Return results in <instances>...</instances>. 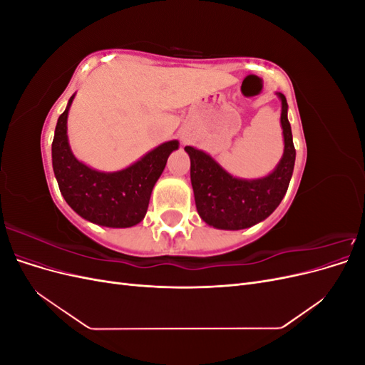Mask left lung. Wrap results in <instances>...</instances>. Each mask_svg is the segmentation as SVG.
Returning a JSON list of instances; mask_svg holds the SVG:
<instances>
[{"label": "left lung", "instance_id": "1", "mask_svg": "<svg viewBox=\"0 0 365 365\" xmlns=\"http://www.w3.org/2000/svg\"><path fill=\"white\" fill-rule=\"evenodd\" d=\"M280 123L284 150L268 176L257 180L235 178L208 153L185 146L190 157V180L196 210L205 224L220 230H242L262 222L282 202L288 190L295 163V148L288 120V102L282 93Z\"/></svg>", "mask_w": 365, "mask_h": 365}]
</instances>
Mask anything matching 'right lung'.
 <instances>
[{
  "mask_svg": "<svg viewBox=\"0 0 365 365\" xmlns=\"http://www.w3.org/2000/svg\"><path fill=\"white\" fill-rule=\"evenodd\" d=\"M73 98L74 96L58 118L51 145L53 170L63 200L93 224L111 228L134 227L146 216L153 185L180 143L165 141L123 170H94L77 160L70 148L67 118Z\"/></svg>",
  "mask_w": 365,
  "mask_h": 365,
  "instance_id": "add662e5",
  "label": "right lung"
}]
</instances>
